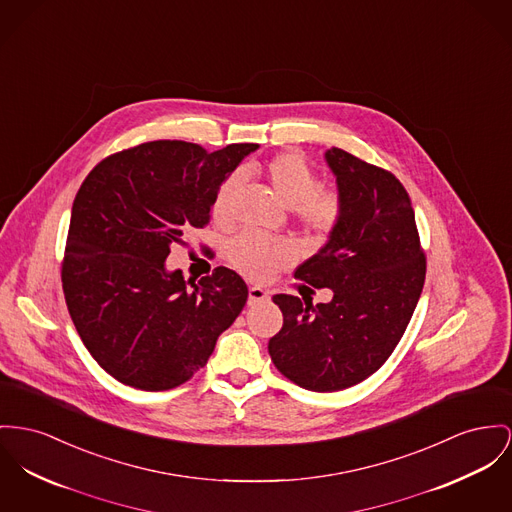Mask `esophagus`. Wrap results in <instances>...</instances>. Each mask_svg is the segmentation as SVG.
Returning a JSON list of instances; mask_svg holds the SVG:
<instances>
[{
    "label": "esophagus",
    "instance_id": "1",
    "mask_svg": "<svg viewBox=\"0 0 512 512\" xmlns=\"http://www.w3.org/2000/svg\"><path fill=\"white\" fill-rule=\"evenodd\" d=\"M270 299V293L262 287H250L248 289V305H258V303H264Z\"/></svg>",
    "mask_w": 512,
    "mask_h": 512
}]
</instances>
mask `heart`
Returning <instances> with one entry per match:
<instances>
[{
	"label": "heart",
	"mask_w": 512,
	"mask_h": 512,
	"mask_svg": "<svg viewBox=\"0 0 512 512\" xmlns=\"http://www.w3.org/2000/svg\"><path fill=\"white\" fill-rule=\"evenodd\" d=\"M268 178L279 202L295 209L297 219L314 233H330L341 213L336 192H320L316 172L297 155L275 157L268 165ZM242 186V174H231L217 190L213 219L227 223L233 219L235 200ZM293 260V248L283 240L266 239L246 233L231 246L233 266L250 279H268L277 268Z\"/></svg>",
	"instance_id": "heart-1"
}]
</instances>
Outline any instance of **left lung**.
I'll use <instances>...</instances> for the list:
<instances>
[{"mask_svg": "<svg viewBox=\"0 0 512 512\" xmlns=\"http://www.w3.org/2000/svg\"><path fill=\"white\" fill-rule=\"evenodd\" d=\"M324 161L336 176L340 219L295 275L334 297L312 305L275 295L283 328L268 349L295 384L338 392L378 371L402 340L423 289L425 256L408 192L394 174L338 147Z\"/></svg>", "mask_w": 512, "mask_h": 512, "instance_id": "1", "label": "left lung"}]
</instances>
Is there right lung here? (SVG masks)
<instances>
[{
  "label": "right lung",
  "instance_id": "1",
  "mask_svg": "<svg viewBox=\"0 0 512 512\" xmlns=\"http://www.w3.org/2000/svg\"><path fill=\"white\" fill-rule=\"evenodd\" d=\"M258 147L205 153L196 143L149 141L110 155L81 184L64 295L85 347L122 384L161 392L186 382L246 305L239 273L221 266L196 285L167 258L209 223L219 186Z\"/></svg>",
  "mask_w": 512,
  "mask_h": 512
}]
</instances>
